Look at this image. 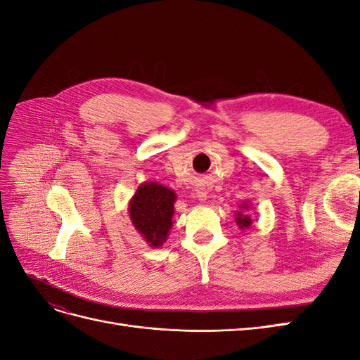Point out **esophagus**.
I'll list each match as a JSON object with an SVG mask.
<instances>
[{
  "mask_svg": "<svg viewBox=\"0 0 360 360\" xmlns=\"http://www.w3.org/2000/svg\"><path fill=\"white\" fill-rule=\"evenodd\" d=\"M195 198H198L201 202L205 201L207 200V191H205V188H202V186L195 188Z\"/></svg>",
  "mask_w": 360,
  "mask_h": 360,
  "instance_id": "esophagus-1",
  "label": "esophagus"
}]
</instances>
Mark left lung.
I'll use <instances>...</instances> for the list:
<instances>
[{
    "label": "left lung",
    "instance_id": "left-lung-1",
    "mask_svg": "<svg viewBox=\"0 0 360 360\" xmlns=\"http://www.w3.org/2000/svg\"><path fill=\"white\" fill-rule=\"evenodd\" d=\"M242 210H248L249 209V204L245 202L240 205ZM236 224L242 228V230H245V228H249L250 224H252V219H250V216L242 213V212H237L236 214Z\"/></svg>",
    "mask_w": 360,
    "mask_h": 360
}]
</instances>
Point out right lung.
Wrapping results in <instances>:
<instances>
[{
    "mask_svg": "<svg viewBox=\"0 0 360 360\" xmlns=\"http://www.w3.org/2000/svg\"><path fill=\"white\" fill-rule=\"evenodd\" d=\"M176 192L158 181L143 183L129 202V216L146 242L159 248L167 240L172 226Z\"/></svg>",
    "mask_w": 360,
    "mask_h": 360,
    "instance_id": "1",
    "label": "right lung"
}]
</instances>
